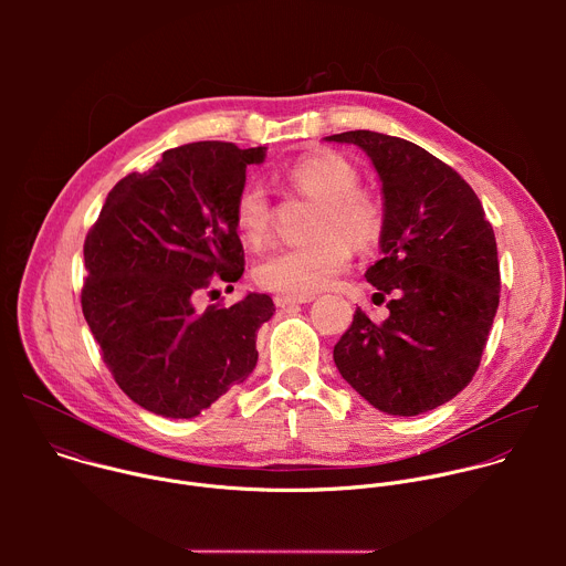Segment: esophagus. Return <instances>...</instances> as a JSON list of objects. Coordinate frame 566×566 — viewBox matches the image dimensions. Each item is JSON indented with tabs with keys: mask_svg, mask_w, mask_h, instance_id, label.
I'll use <instances>...</instances> for the list:
<instances>
[{
	"mask_svg": "<svg viewBox=\"0 0 566 566\" xmlns=\"http://www.w3.org/2000/svg\"><path fill=\"white\" fill-rule=\"evenodd\" d=\"M306 302H313V295H277L275 297V304L282 308L293 306V304H306Z\"/></svg>",
	"mask_w": 566,
	"mask_h": 566,
	"instance_id": "esophagus-1",
	"label": "esophagus"
}]
</instances>
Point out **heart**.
Listing matches in <instances>:
<instances>
[{"label":"heart","instance_id":"b5f03b06","mask_svg":"<svg viewBox=\"0 0 566 566\" xmlns=\"http://www.w3.org/2000/svg\"><path fill=\"white\" fill-rule=\"evenodd\" d=\"M289 186L315 199L308 234L315 239L300 247L275 249L255 266L260 286L284 295H313L334 284L352 264L356 249H371L382 232L378 199L358 188V170L347 158L317 151L302 156L286 170ZM234 223L251 244H262L273 228V206L260 181H247L234 199Z\"/></svg>","mask_w":566,"mask_h":566}]
</instances>
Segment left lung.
Wrapping results in <instances>:
<instances>
[{"instance_id": "1", "label": "left lung", "mask_w": 566, "mask_h": 566, "mask_svg": "<svg viewBox=\"0 0 566 566\" xmlns=\"http://www.w3.org/2000/svg\"><path fill=\"white\" fill-rule=\"evenodd\" d=\"M325 140L360 147L380 179V260L365 277L389 315L356 308L334 347L340 376L376 410L417 417L474 376L500 306L497 241L472 188L428 149L369 129Z\"/></svg>"}]
</instances>
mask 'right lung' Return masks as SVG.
I'll use <instances>...</instances> for the list:
<instances>
[{
	"label": "right lung",
	"instance_id": "add662e5",
	"mask_svg": "<svg viewBox=\"0 0 566 566\" xmlns=\"http://www.w3.org/2000/svg\"><path fill=\"white\" fill-rule=\"evenodd\" d=\"M266 147L199 140L120 179L85 239L83 313L118 387L147 412L192 419L258 365L266 293L197 311L212 277L237 282L234 199Z\"/></svg>",
	"mask_w": 566,
	"mask_h": 566
}]
</instances>
